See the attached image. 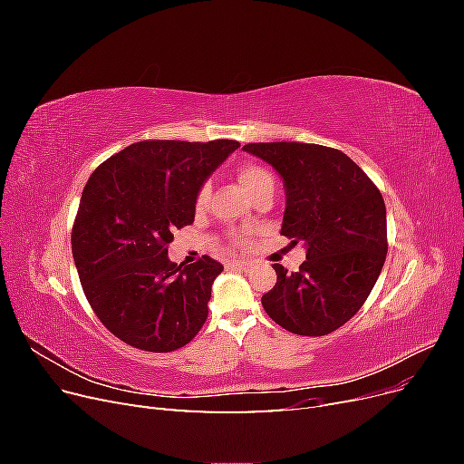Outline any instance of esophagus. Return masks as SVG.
<instances>
[{"label":"esophagus","mask_w":464,"mask_h":464,"mask_svg":"<svg viewBox=\"0 0 464 464\" xmlns=\"http://www.w3.org/2000/svg\"><path fill=\"white\" fill-rule=\"evenodd\" d=\"M247 263L246 261H228L227 266H230V269H244Z\"/></svg>","instance_id":"34e87169"}]
</instances>
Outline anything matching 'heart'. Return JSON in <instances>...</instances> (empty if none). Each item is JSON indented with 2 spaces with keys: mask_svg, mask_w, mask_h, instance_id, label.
Returning <instances> with one entry per match:
<instances>
[{
  "mask_svg": "<svg viewBox=\"0 0 464 464\" xmlns=\"http://www.w3.org/2000/svg\"><path fill=\"white\" fill-rule=\"evenodd\" d=\"M236 176H237V181H240V186L251 195V198H256V195L265 188H273L271 172L265 170V168L259 166V164L237 166ZM208 195H210V184H203L198 191V198H195V205H198L199 208L205 207L207 201H208ZM228 246L230 247L244 246V237L240 234H232Z\"/></svg>",
  "mask_w": 464,
  "mask_h": 464,
  "instance_id": "obj_1",
  "label": "heart"
}]
</instances>
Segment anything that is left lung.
<instances>
[{
	"label": "left lung",
	"mask_w": 464,
	"mask_h": 464,
	"mask_svg": "<svg viewBox=\"0 0 464 464\" xmlns=\"http://www.w3.org/2000/svg\"><path fill=\"white\" fill-rule=\"evenodd\" d=\"M285 181L280 234L304 242L296 273L275 263L276 285L261 304L280 327L323 336L343 327L368 300L387 257V210L382 191L339 149L314 143H249Z\"/></svg>",
	"instance_id": "left-lung-1"
}]
</instances>
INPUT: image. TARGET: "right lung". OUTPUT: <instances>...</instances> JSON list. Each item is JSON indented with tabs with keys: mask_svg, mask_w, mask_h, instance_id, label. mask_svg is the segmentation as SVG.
<instances>
[{
	"mask_svg": "<svg viewBox=\"0 0 464 464\" xmlns=\"http://www.w3.org/2000/svg\"><path fill=\"white\" fill-rule=\"evenodd\" d=\"M237 147L232 139L139 141L91 174L72 251L92 312L125 344L172 353L201 331L224 266L208 256L172 263L168 244L193 222L199 188Z\"/></svg>",
	"mask_w": 464,
	"mask_h": 464,
	"instance_id": "right-lung-1",
	"label": "right lung"
}]
</instances>
